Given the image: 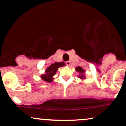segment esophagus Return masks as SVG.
<instances>
[{
	"mask_svg": "<svg viewBox=\"0 0 126 126\" xmlns=\"http://www.w3.org/2000/svg\"><path fill=\"white\" fill-rule=\"evenodd\" d=\"M66 65L67 66H70V61H67V62H66Z\"/></svg>",
	"mask_w": 126,
	"mask_h": 126,
	"instance_id": "34e87169",
	"label": "esophagus"
}]
</instances>
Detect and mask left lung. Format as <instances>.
I'll list each match as a JSON object with an SVG mask.
<instances>
[{"label":"left lung","instance_id":"8db88e82","mask_svg":"<svg viewBox=\"0 0 126 126\" xmlns=\"http://www.w3.org/2000/svg\"><path fill=\"white\" fill-rule=\"evenodd\" d=\"M75 70L77 72H78L79 74L78 75L79 78H80L81 79H82V80L85 79L86 77H85V70L83 69H82L81 67H80V66L76 67Z\"/></svg>","mask_w":126,"mask_h":126}]
</instances>
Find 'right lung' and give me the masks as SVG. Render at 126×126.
I'll return each instance as SVG.
<instances>
[{"instance_id":"add662e5","label":"right lung","mask_w":126,"mask_h":126,"mask_svg":"<svg viewBox=\"0 0 126 126\" xmlns=\"http://www.w3.org/2000/svg\"><path fill=\"white\" fill-rule=\"evenodd\" d=\"M64 66H66L64 62H55L47 67L45 70V74L41 75L40 77L43 81L47 82H51L53 81L54 76L56 74L58 69Z\"/></svg>"}]
</instances>
